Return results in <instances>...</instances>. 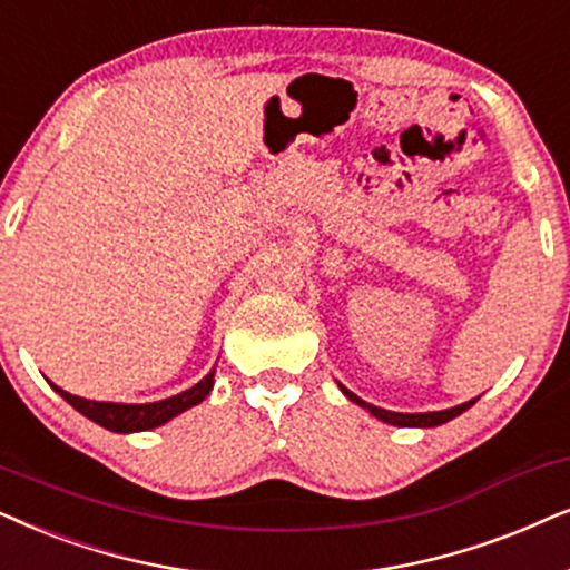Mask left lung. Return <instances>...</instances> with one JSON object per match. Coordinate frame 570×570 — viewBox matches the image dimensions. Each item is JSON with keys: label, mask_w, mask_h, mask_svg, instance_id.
I'll return each instance as SVG.
<instances>
[{"label": "left lung", "mask_w": 570, "mask_h": 570, "mask_svg": "<svg viewBox=\"0 0 570 570\" xmlns=\"http://www.w3.org/2000/svg\"><path fill=\"white\" fill-rule=\"evenodd\" d=\"M341 391H344V396L348 401H354V404H360L362 409H367L370 414L377 416V420L385 422V424H396V428H438V424H445L449 420H453V416L464 414L469 406L476 404V399L466 401V404H459L453 409H443V412H424V414H401V412H389V409H381V406H373L367 404V401H362L360 396H354L352 391H346L344 385H341Z\"/></svg>", "instance_id": "1"}]
</instances>
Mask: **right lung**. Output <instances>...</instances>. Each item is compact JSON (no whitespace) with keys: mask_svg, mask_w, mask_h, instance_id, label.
I'll list each match as a JSON object with an SVG mask.
<instances>
[{"mask_svg":"<svg viewBox=\"0 0 570 570\" xmlns=\"http://www.w3.org/2000/svg\"><path fill=\"white\" fill-rule=\"evenodd\" d=\"M59 396H62L67 404L78 409L82 416H88L90 422L101 424V428L111 430V432H142V430H154L161 428L174 416L187 412L195 404H200L203 399L208 396L210 389H214V370L203 377L200 383H195L193 389L177 393V396L164 399V401H154V404H114V401H88L80 396H72L59 389V385L51 383Z\"/></svg>","mask_w":570,"mask_h":570,"instance_id":"right-lung-1","label":"right lung"}]
</instances>
